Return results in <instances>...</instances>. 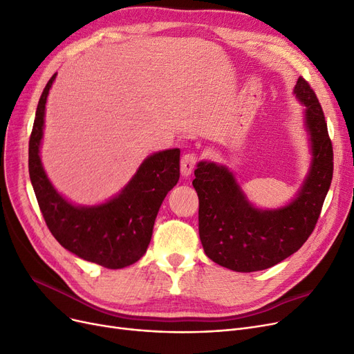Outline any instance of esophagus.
<instances>
[{
	"label": "esophagus",
	"instance_id": "esophagus-1",
	"mask_svg": "<svg viewBox=\"0 0 354 354\" xmlns=\"http://www.w3.org/2000/svg\"><path fill=\"white\" fill-rule=\"evenodd\" d=\"M198 162V154L197 153H187L182 156L180 159V174L184 176H188L192 174V170Z\"/></svg>",
	"mask_w": 354,
	"mask_h": 354
}]
</instances>
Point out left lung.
Here are the masks:
<instances>
[{"label":"left lung","mask_w":354,"mask_h":354,"mask_svg":"<svg viewBox=\"0 0 354 354\" xmlns=\"http://www.w3.org/2000/svg\"><path fill=\"white\" fill-rule=\"evenodd\" d=\"M293 91L305 106L312 163L292 203L261 210L226 166L200 162L195 169L200 239L205 255L221 267L238 272L270 268L295 254L315 229L333 179V144L315 91L302 77Z\"/></svg>","instance_id":"8db88e82"}]
</instances>
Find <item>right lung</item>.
I'll list each match as a JSON object with an SVG mask.
<instances>
[{
  "mask_svg": "<svg viewBox=\"0 0 354 354\" xmlns=\"http://www.w3.org/2000/svg\"><path fill=\"white\" fill-rule=\"evenodd\" d=\"M57 74L39 99L29 140V175L45 223L65 250L104 268H124L146 254L159 208L179 180V149L154 153L109 201L75 205L65 200L48 179L42 166L45 104Z\"/></svg>",
  "mask_w": 354,
  "mask_h": 354,
  "instance_id": "obj_1",
  "label": "right lung"
}]
</instances>
